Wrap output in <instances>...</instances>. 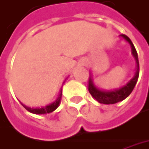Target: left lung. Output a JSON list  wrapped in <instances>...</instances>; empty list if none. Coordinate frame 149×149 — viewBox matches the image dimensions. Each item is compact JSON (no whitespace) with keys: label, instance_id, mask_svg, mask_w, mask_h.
I'll list each match as a JSON object with an SVG mask.
<instances>
[{"label":"left lung","instance_id":"1","mask_svg":"<svg viewBox=\"0 0 149 149\" xmlns=\"http://www.w3.org/2000/svg\"><path fill=\"white\" fill-rule=\"evenodd\" d=\"M120 36L123 37L130 45L132 54H133V56L136 60V63H137V70H136L134 77L126 85H124L123 86L120 87V88L111 89V90H104V89L97 88L93 83V78L92 74H89V81H88V89H89V93L100 104H113L120 102L122 100H125L126 97L132 93L135 85L137 83L138 77H139V61H138L137 52L135 49V47H134V44L132 43L131 40L126 35L121 34Z\"/></svg>","mask_w":149,"mask_h":149}]
</instances>
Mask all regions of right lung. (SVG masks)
Wrapping results in <instances>:
<instances>
[{
  "label": "right lung",
  "mask_w": 149,
  "mask_h": 149,
  "mask_svg": "<svg viewBox=\"0 0 149 149\" xmlns=\"http://www.w3.org/2000/svg\"><path fill=\"white\" fill-rule=\"evenodd\" d=\"M61 97H62V88H61L60 95L57 97V99L55 100V101H53L52 103H51L50 104H48L46 106H44V107H41V108H30V107H27V106H26V105L23 104H23V107L28 111H30L31 113L36 114V115H44V114H48V113L52 112L53 111L56 110L59 107V105L60 104V100H61Z\"/></svg>",
  "instance_id": "add662e5"
}]
</instances>
